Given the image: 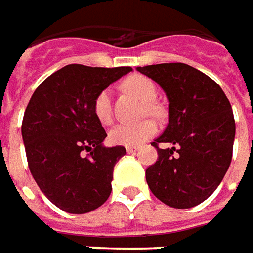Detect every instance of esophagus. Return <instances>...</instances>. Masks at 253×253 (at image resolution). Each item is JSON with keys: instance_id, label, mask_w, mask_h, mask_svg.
Listing matches in <instances>:
<instances>
[{"instance_id": "obj_1", "label": "esophagus", "mask_w": 253, "mask_h": 253, "mask_svg": "<svg viewBox=\"0 0 253 253\" xmlns=\"http://www.w3.org/2000/svg\"><path fill=\"white\" fill-rule=\"evenodd\" d=\"M127 154H134L135 151H138V147H126Z\"/></svg>"}]
</instances>
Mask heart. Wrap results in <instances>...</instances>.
<instances>
[{"label": "heart", "instance_id": "1", "mask_svg": "<svg viewBox=\"0 0 253 253\" xmlns=\"http://www.w3.org/2000/svg\"><path fill=\"white\" fill-rule=\"evenodd\" d=\"M125 87L147 102L149 112L158 111L152 102L156 98L158 91H156L155 83L151 79L142 75H134L125 80ZM111 97H112L111 90L104 88L98 92L92 102L94 115L102 125H109L113 119ZM156 131H158V126L152 119L144 120L140 123H120L109 131V140L115 145L135 147V145L142 144L144 141L149 140L151 137H154Z\"/></svg>", "mask_w": 253, "mask_h": 253}]
</instances>
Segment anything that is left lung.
<instances>
[{"instance_id": "1", "label": "left lung", "mask_w": 253, "mask_h": 253, "mask_svg": "<svg viewBox=\"0 0 253 253\" xmlns=\"http://www.w3.org/2000/svg\"><path fill=\"white\" fill-rule=\"evenodd\" d=\"M162 87L169 99V123L151 142L158 161L145 170L149 190L177 209L199 205L219 187L233 158L235 120L220 85L185 63L137 68ZM163 142L171 149L162 150Z\"/></svg>"}]
</instances>
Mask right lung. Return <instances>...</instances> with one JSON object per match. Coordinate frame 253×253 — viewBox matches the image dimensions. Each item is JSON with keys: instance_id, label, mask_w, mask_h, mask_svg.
<instances>
[{"instance_id": "right-lung-1", "label": "right lung", "mask_w": 253, "mask_h": 253, "mask_svg": "<svg viewBox=\"0 0 253 253\" xmlns=\"http://www.w3.org/2000/svg\"><path fill=\"white\" fill-rule=\"evenodd\" d=\"M130 66L66 65L48 76L27 104L22 137L27 165L42 194L68 213L97 209L112 191L113 168L126 148H106L92 102Z\"/></svg>"}]
</instances>
